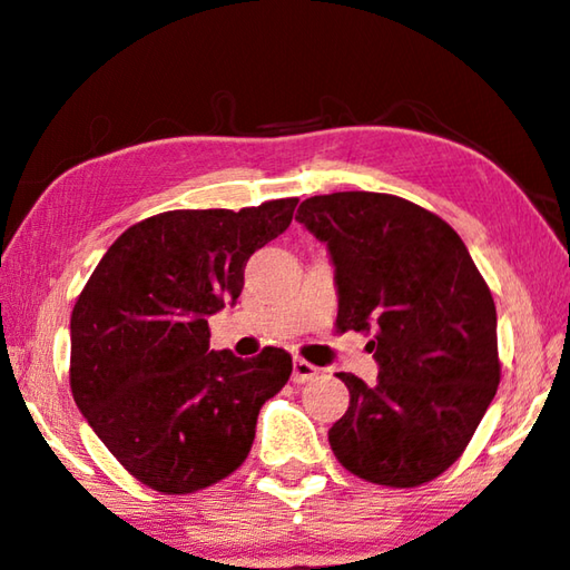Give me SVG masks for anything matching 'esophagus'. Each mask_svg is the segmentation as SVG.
I'll use <instances>...</instances> for the list:
<instances>
[{"label":"esophagus","instance_id":"34e87169","mask_svg":"<svg viewBox=\"0 0 570 570\" xmlns=\"http://www.w3.org/2000/svg\"><path fill=\"white\" fill-rule=\"evenodd\" d=\"M318 373H321V370L316 365H311V362H305V360H295L293 362V383L303 385V383L313 381V377H316Z\"/></svg>","mask_w":570,"mask_h":570}]
</instances>
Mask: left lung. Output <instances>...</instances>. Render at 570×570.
I'll use <instances>...</instances> for the list:
<instances>
[{
    "label": "left lung",
    "instance_id": "1",
    "mask_svg": "<svg viewBox=\"0 0 570 570\" xmlns=\"http://www.w3.org/2000/svg\"><path fill=\"white\" fill-rule=\"evenodd\" d=\"M295 220L328 246L336 328L373 332L377 383L340 373L350 409L328 444L391 489L434 481L463 455L501 381L497 305L450 224L383 193H332Z\"/></svg>",
    "mask_w": 570,
    "mask_h": 570
}]
</instances>
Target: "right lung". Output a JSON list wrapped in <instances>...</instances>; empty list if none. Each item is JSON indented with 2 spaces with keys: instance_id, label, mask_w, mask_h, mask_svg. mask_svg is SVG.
<instances>
[{
  "instance_id": "1",
  "label": "right lung",
  "mask_w": 570,
  "mask_h": 570,
  "mask_svg": "<svg viewBox=\"0 0 570 570\" xmlns=\"http://www.w3.org/2000/svg\"><path fill=\"white\" fill-rule=\"evenodd\" d=\"M298 197L234 210H167L122 230L71 311L73 401L130 475L195 493L249 455L259 409L293 373L285 350H210L208 316L291 226Z\"/></svg>"
}]
</instances>
